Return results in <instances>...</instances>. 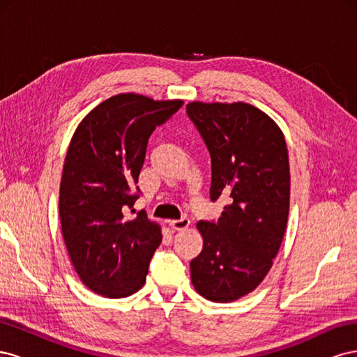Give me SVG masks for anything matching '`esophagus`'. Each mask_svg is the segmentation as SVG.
Masks as SVG:
<instances>
[{
    "label": "esophagus",
    "mask_w": 357,
    "mask_h": 357,
    "mask_svg": "<svg viewBox=\"0 0 357 357\" xmlns=\"http://www.w3.org/2000/svg\"><path fill=\"white\" fill-rule=\"evenodd\" d=\"M168 225H169V228L174 229V231H185V229L189 228L190 220L186 219V218H183V219H178V220H169Z\"/></svg>",
    "instance_id": "1"
}]
</instances>
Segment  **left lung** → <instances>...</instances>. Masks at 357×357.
<instances>
[{"instance_id": "obj_1", "label": "left lung", "mask_w": 357, "mask_h": 357, "mask_svg": "<svg viewBox=\"0 0 357 357\" xmlns=\"http://www.w3.org/2000/svg\"><path fill=\"white\" fill-rule=\"evenodd\" d=\"M211 158V201L225 197L218 222H198L202 252L192 259V284L213 302H232L264 282L282 245L290 169L278 125L247 102L186 105Z\"/></svg>"}]
</instances>
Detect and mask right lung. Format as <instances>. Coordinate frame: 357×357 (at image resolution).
I'll return each mask as SVG.
<instances>
[{
  "label": "right lung",
  "mask_w": 357,
  "mask_h": 357,
  "mask_svg": "<svg viewBox=\"0 0 357 357\" xmlns=\"http://www.w3.org/2000/svg\"><path fill=\"white\" fill-rule=\"evenodd\" d=\"M183 105L119 93L86 114L71 138L59 188L62 236L82 283L105 298H125L146 283L162 241L144 211L132 218L149 137Z\"/></svg>",
  "instance_id": "obj_1"
}]
</instances>
